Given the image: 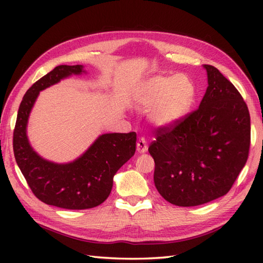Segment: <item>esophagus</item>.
Masks as SVG:
<instances>
[{"label": "esophagus", "instance_id": "esophagus-1", "mask_svg": "<svg viewBox=\"0 0 263 263\" xmlns=\"http://www.w3.org/2000/svg\"><path fill=\"white\" fill-rule=\"evenodd\" d=\"M147 150H148V144H147V141L144 140V138L139 139L137 142V152L139 154H143L146 153Z\"/></svg>", "mask_w": 263, "mask_h": 263}]
</instances>
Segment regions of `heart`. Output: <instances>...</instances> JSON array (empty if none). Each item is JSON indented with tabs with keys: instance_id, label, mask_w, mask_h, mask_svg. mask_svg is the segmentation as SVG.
Listing matches in <instances>:
<instances>
[{
	"instance_id": "b5f03b06",
	"label": "heart",
	"mask_w": 263,
	"mask_h": 263,
	"mask_svg": "<svg viewBox=\"0 0 263 263\" xmlns=\"http://www.w3.org/2000/svg\"><path fill=\"white\" fill-rule=\"evenodd\" d=\"M194 86L186 76H158L146 82L137 102L142 109H152L150 119L156 125L171 126L181 121L194 100Z\"/></svg>"
}]
</instances>
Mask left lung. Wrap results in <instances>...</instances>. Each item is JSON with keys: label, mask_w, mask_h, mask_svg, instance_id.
Returning <instances> with one entry per match:
<instances>
[{"label": "left lung", "mask_w": 263, "mask_h": 263, "mask_svg": "<svg viewBox=\"0 0 263 263\" xmlns=\"http://www.w3.org/2000/svg\"><path fill=\"white\" fill-rule=\"evenodd\" d=\"M208 88L198 109L160 126L149 146L154 182L172 204L200 205L225 195L247 163L251 143L248 106L233 83L204 64Z\"/></svg>", "instance_id": "obj_1"}]
</instances>
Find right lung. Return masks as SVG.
Instances as JSON below:
<instances>
[{
	"label": "right lung",
	"mask_w": 263,
	"mask_h": 263,
	"mask_svg": "<svg viewBox=\"0 0 263 263\" xmlns=\"http://www.w3.org/2000/svg\"><path fill=\"white\" fill-rule=\"evenodd\" d=\"M82 65H59L28 89L13 131L15 161L32 193L44 203L70 210L97 206L108 198L113 177L136 153L137 133H106L69 164L42 158L27 138V123L39 91L66 77L81 74Z\"/></svg>",
	"instance_id": "obj_1"
}]
</instances>
